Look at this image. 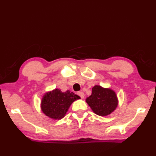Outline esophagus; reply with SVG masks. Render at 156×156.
<instances>
[{"instance_id": "obj_1", "label": "esophagus", "mask_w": 156, "mask_h": 156, "mask_svg": "<svg viewBox=\"0 0 156 156\" xmlns=\"http://www.w3.org/2000/svg\"><path fill=\"white\" fill-rule=\"evenodd\" d=\"M78 95L80 96V98H81L82 99H83V98H84V94L83 92H78Z\"/></svg>"}]
</instances>
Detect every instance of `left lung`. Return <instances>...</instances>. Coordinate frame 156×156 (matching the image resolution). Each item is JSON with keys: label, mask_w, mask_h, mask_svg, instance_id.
<instances>
[{"label": "left lung", "mask_w": 156, "mask_h": 156, "mask_svg": "<svg viewBox=\"0 0 156 156\" xmlns=\"http://www.w3.org/2000/svg\"><path fill=\"white\" fill-rule=\"evenodd\" d=\"M86 102L95 114L105 117L111 114L117 108L119 101L115 92L110 88H103L95 85L92 94Z\"/></svg>", "instance_id": "left-lung-1"}]
</instances>
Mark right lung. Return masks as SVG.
<instances>
[{"mask_svg": "<svg viewBox=\"0 0 156 156\" xmlns=\"http://www.w3.org/2000/svg\"><path fill=\"white\" fill-rule=\"evenodd\" d=\"M80 97L70 90L62 92L59 88L45 92L41 101V109L49 118L59 120L65 117L73 102Z\"/></svg>", "mask_w": 156, "mask_h": 156, "instance_id": "add662e5", "label": "right lung"}]
</instances>
